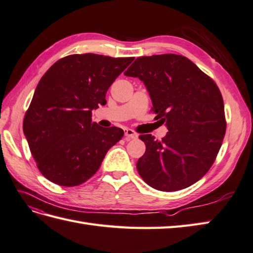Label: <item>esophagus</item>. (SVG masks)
I'll use <instances>...</instances> for the list:
<instances>
[{
	"instance_id": "1",
	"label": "esophagus",
	"mask_w": 253,
	"mask_h": 253,
	"mask_svg": "<svg viewBox=\"0 0 253 253\" xmlns=\"http://www.w3.org/2000/svg\"><path fill=\"white\" fill-rule=\"evenodd\" d=\"M125 136L126 139L130 138H136L138 136V134L136 132H134L131 128H126L125 130Z\"/></svg>"
}]
</instances>
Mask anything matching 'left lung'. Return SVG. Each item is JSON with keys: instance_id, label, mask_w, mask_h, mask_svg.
Masks as SVG:
<instances>
[{"instance_id": "8db88e82", "label": "left lung", "mask_w": 253, "mask_h": 253, "mask_svg": "<svg viewBox=\"0 0 253 253\" xmlns=\"http://www.w3.org/2000/svg\"><path fill=\"white\" fill-rule=\"evenodd\" d=\"M143 81L156 119L169 132L158 141L139 138L146 151L138 159L139 175L161 192L195 184L209 171L226 131L222 94L215 82L182 55L142 56L125 72Z\"/></svg>"}]
</instances>
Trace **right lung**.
<instances>
[{
	"label": "right lung",
	"instance_id": "add662e5",
	"mask_svg": "<svg viewBox=\"0 0 253 253\" xmlns=\"http://www.w3.org/2000/svg\"><path fill=\"white\" fill-rule=\"evenodd\" d=\"M133 59L69 55L41 78L22 128L38 169L48 181L66 187L86 182L122 138V128L92 122V110L106 104L109 86Z\"/></svg>",
	"mask_w": 253,
	"mask_h": 253
}]
</instances>
